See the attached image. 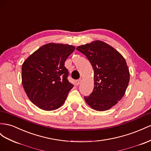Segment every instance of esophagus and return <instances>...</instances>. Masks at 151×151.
I'll list each match as a JSON object with an SVG mask.
<instances>
[{
  "label": "esophagus",
  "instance_id": "1",
  "mask_svg": "<svg viewBox=\"0 0 151 151\" xmlns=\"http://www.w3.org/2000/svg\"><path fill=\"white\" fill-rule=\"evenodd\" d=\"M81 79H79V80H77L76 81V85H79L80 84H81Z\"/></svg>",
  "mask_w": 151,
  "mask_h": 151
}]
</instances>
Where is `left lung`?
Masks as SVG:
<instances>
[{
  "instance_id": "obj_1",
  "label": "left lung",
  "mask_w": 151,
  "mask_h": 151,
  "mask_svg": "<svg viewBox=\"0 0 151 151\" xmlns=\"http://www.w3.org/2000/svg\"><path fill=\"white\" fill-rule=\"evenodd\" d=\"M90 62L94 70V88L84 100L97 111L112 108L124 96L129 81V72L124 57L114 48L95 40L76 48Z\"/></svg>"
}]
</instances>
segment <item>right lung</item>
<instances>
[{
    "label": "right lung",
    "instance_id": "right-lung-1",
    "mask_svg": "<svg viewBox=\"0 0 151 151\" xmlns=\"http://www.w3.org/2000/svg\"><path fill=\"white\" fill-rule=\"evenodd\" d=\"M75 46L48 43L25 60L22 68V84L27 96L44 111L60 108L74 85L67 79L65 62Z\"/></svg>",
    "mask_w": 151,
    "mask_h": 151
}]
</instances>
